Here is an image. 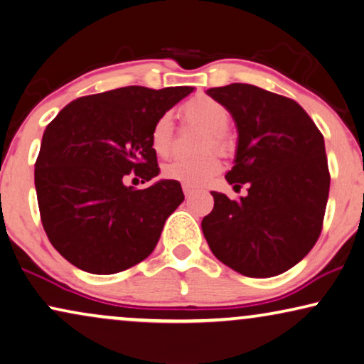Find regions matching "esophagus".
<instances>
[{"label": "esophagus", "instance_id": "obj_1", "mask_svg": "<svg viewBox=\"0 0 364 364\" xmlns=\"http://www.w3.org/2000/svg\"><path fill=\"white\" fill-rule=\"evenodd\" d=\"M183 193L186 198H191L194 194V188L189 186V184H183Z\"/></svg>", "mask_w": 364, "mask_h": 364}]
</instances>
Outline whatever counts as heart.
Segmentation results:
<instances>
[{
    "label": "heart",
    "instance_id": "1",
    "mask_svg": "<svg viewBox=\"0 0 364 364\" xmlns=\"http://www.w3.org/2000/svg\"><path fill=\"white\" fill-rule=\"evenodd\" d=\"M184 119L191 124L201 125L206 129L204 135V148L218 146L219 150H228L229 140L226 130L231 122V112L221 102L208 95H194L183 105ZM175 135V125L170 114H163L156 119L151 129V146L158 155L165 156L170 153ZM221 170V161L216 153L208 151L194 158H175L163 168V175L170 180L180 181L189 186H201L208 183Z\"/></svg>",
    "mask_w": 364,
    "mask_h": 364
}]
</instances>
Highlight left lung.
<instances>
[{"label":"left lung","mask_w":364,"mask_h":364,"mask_svg":"<svg viewBox=\"0 0 364 364\" xmlns=\"http://www.w3.org/2000/svg\"><path fill=\"white\" fill-rule=\"evenodd\" d=\"M206 94L231 112L237 129L226 180L247 184L237 201L211 191L201 228L213 254L247 277H274L299 264L321 232L330 191L325 140L295 100L249 84Z\"/></svg>","instance_id":"obj_1"}]
</instances>
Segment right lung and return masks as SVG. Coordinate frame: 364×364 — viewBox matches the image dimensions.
<instances>
[{"label": "right lung", "instance_id": "add662e5", "mask_svg": "<svg viewBox=\"0 0 364 364\" xmlns=\"http://www.w3.org/2000/svg\"><path fill=\"white\" fill-rule=\"evenodd\" d=\"M194 87L140 85L80 97L46 127L34 184L44 231L65 260L89 274L130 269L153 252L163 226L184 199L181 184L143 181L160 168L151 146L156 119Z\"/></svg>", "mask_w": 364, "mask_h": 364}]
</instances>
